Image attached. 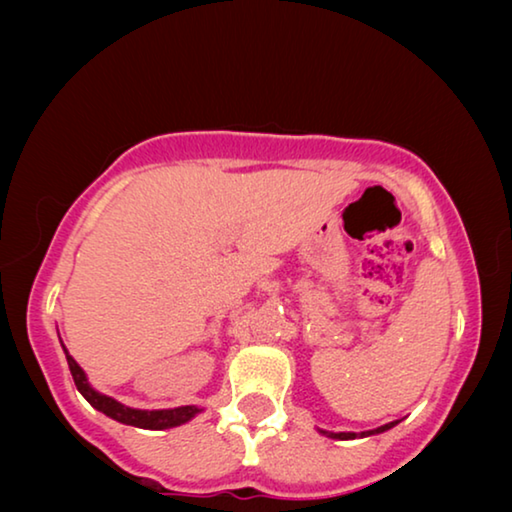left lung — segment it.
<instances>
[{
    "label": "left lung",
    "instance_id": "1",
    "mask_svg": "<svg viewBox=\"0 0 512 512\" xmlns=\"http://www.w3.org/2000/svg\"><path fill=\"white\" fill-rule=\"evenodd\" d=\"M395 424H397V420L384 424V427H377V429H370V431H361V433H354V431H339V433H334V431H325V429H318V433H323V436L332 438V440H354V438L375 436V433H384V431H388V429H393Z\"/></svg>",
    "mask_w": 512,
    "mask_h": 512
}]
</instances>
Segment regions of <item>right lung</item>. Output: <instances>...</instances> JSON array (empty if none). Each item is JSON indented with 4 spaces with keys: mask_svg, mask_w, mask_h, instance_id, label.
<instances>
[{
    "mask_svg": "<svg viewBox=\"0 0 512 512\" xmlns=\"http://www.w3.org/2000/svg\"><path fill=\"white\" fill-rule=\"evenodd\" d=\"M63 350H65V345H63ZM65 357H67V366H69V372H72L74 384H76V388H79V393L94 406V409L106 413L108 418L117 420L121 424L162 431V429L180 427V424H185L192 418H196L198 413H203V409H198V406H176V409H155V411L131 409V406L121 404L117 400H112V397H108V395L94 391L88 381V375H85L83 368L74 361V357L67 350H65Z\"/></svg>",
    "mask_w": 512,
    "mask_h": 512,
    "instance_id": "obj_1",
    "label": "right lung"
}]
</instances>
